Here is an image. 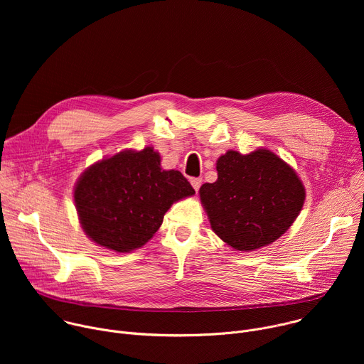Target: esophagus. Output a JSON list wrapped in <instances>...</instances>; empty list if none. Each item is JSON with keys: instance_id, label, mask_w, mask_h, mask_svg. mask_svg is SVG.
Returning a JSON list of instances; mask_svg holds the SVG:
<instances>
[{"instance_id": "1", "label": "esophagus", "mask_w": 364, "mask_h": 364, "mask_svg": "<svg viewBox=\"0 0 364 364\" xmlns=\"http://www.w3.org/2000/svg\"><path fill=\"white\" fill-rule=\"evenodd\" d=\"M190 183H191L193 188H194L196 191H198V188H200V186H201V178H191Z\"/></svg>"}]
</instances>
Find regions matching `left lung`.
<instances>
[{"mask_svg": "<svg viewBox=\"0 0 364 364\" xmlns=\"http://www.w3.org/2000/svg\"><path fill=\"white\" fill-rule=\"evenodd\" d=\"M216 168L218 180L200 187V200L213 232L233 249L250 252L275 242L299 215L305 188L272 151H228Z\"/></svg>", "mask_w": 364, "mask_h": 364, "instance_id": "left-lung-1", "label": "left lung"}]
</instances>
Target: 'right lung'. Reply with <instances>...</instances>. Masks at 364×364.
<instances>
[{
    "mask_svg": "<svg viewBox=\"0 0 364 364\" xmlns=\"http://www.w3.org/2000/svg\"><path fill=\"white\" fill-rule=\"evenodd\" d=\"M160 163V154L146 146L122 151L80 176L75 204L95 243L115 252L138 249L160 229L174 201L194 194L180 171H164Z\"/></svg>",
    "mask_w": 364,
    "mask_h": 364,
    "instance_id": "right-lung-1",
    "label": "right lung"
}]
</instances>
